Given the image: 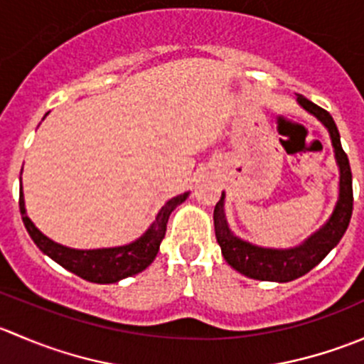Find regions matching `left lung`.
I'll return each mask as SVG.
<instances>
[{"label":"left lung","mask_w":364,"mask_h":364,"mask_svg":"<svg viewBox=\"0 0 364 364\" xmlns=\"http://www.w3.org/2000/svg\"><path fill=\"white\" fill-rule=\"evenodd\" d=\"M297 102H299L301 107L314 114L328 128L333 148H335L336 164L340 167L338 200H336V205L329 220L317 232L311 234L308 240H304L303 243L294 248L277 250V248L255 247V245L234 236L225 218V209H223L225 196L222 193V197L215 205V213H213L216 241H218L223 259L229 262V266H232L234 269L240 271L245 277L253 278V280L280 282L282 284V282H291L306 274L340 243L352 216V204H354L352 172L347 155L341 148L338 128H336L331 114L315 105L314 102L306 100L301 95H297Z\"/></svg>","instance_id":"obj_1"}]
</instances>
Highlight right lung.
I'll use <instances>...</instances> for the list:
<instances>
[{
	"label": "right lung",
	"instance_id": "1",
	"mask_svg": "<svg viewBox=\"0 0 364 364\" xmlns=\"http://www.w3.org/2000/svg\"><path fill=\"white\" fill-rule=\"evenodd\" d=\"M186 197H188V192L167 200L156 215L155 222L149 225V229L139 240L132 241L130 245H123V247L97 248V250H75V248L54 243L53 240L43 236L36 229L35 223L29 220V216L26 215L23 188H21L19 196V208L26 230L35 241L36 247L46 255H49L60 266L72 271L73 274L84 278V280L93 282V284H114V282L132 277V274L141 273L155 260L156 253L160 250L161 240L165 236V230H167L168 216L179 204L185 203Z\"/></svg>",
	"mask_w": 364,
	"mask_h": 364
}]
</instances>
